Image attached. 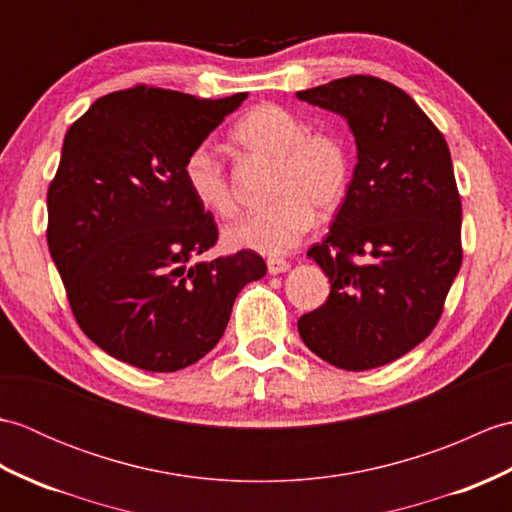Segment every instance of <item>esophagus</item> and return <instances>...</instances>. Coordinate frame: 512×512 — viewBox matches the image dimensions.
Instances as JSON below:
<instances>
[{"label": "esophagus", "instance_id": "1", "mask_svg": "<svg viewBox=\"0 0 512 512\" xmlns=\"http://www.w3.org/2000/svg\"><path fill=\"white\" fill-rule=\"evenodd\" d=\"M290 268V262H286V259H268V273L270 275H279V273H286V270Z\"/></svg>", "mask_w": 512, "mask_h": 512}]
</instances>
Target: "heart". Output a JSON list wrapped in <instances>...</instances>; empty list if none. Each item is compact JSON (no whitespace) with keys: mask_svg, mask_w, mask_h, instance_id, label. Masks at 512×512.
<instances>
[{"mask_svg":"<svg viewBox=\"0 0 512 512\" xmlns=\"http://www.w3.org/2000/svg\"><path fill=\"white\" fill-rule=\"evenodd\" d=\"M231 143L253 160L273 162L268 198L273 204L226 231L231 248L284 255L314 224V211L334 213L352 187V151L332 129H310L295 112L275 103L248 110L231 129ZM189 193L217 217L237 213V195L222 160L211 147H193L182 165Z\"/></svg>","mask_w":512,"mask_h":512,"instance_id":"obj_1","label":"heart"}]
</instances>
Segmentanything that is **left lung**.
Listing matches in <instances>:
<instances>
[{"mask_svg": "<svg viewBox=\"0 0 512 512\" xmlns=\"http://www.w3.org/2000/svg\"><path fill=\"white\" fill-rule=\"evenodd\" d=\"M297 96L345 116L358 147L350 193L308 250L330 297L303 314L299 334L323 361L363 372L427 339L462 266L449 145L407 92L378 76H343Z\"/></svg>", "mask_w": 512, "mask_h": 512, "instance_id": "1", "label": "left lung"}]
</instances>
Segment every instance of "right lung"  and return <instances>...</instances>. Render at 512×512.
<instances>
[{"label": "right lung", "mask_w": 512, "mask_h": 512, "mask_svg": "<svg viewBox=\"0 0 512 512\" xmlns=\"http://www.w3.org/2000/svg\"><path fill=\"white\" fill-rule=\"evenodd\" d=\"M244 99L134 85L101 96L65 134L48 248L79 328L118 361L147 372L200 361L239 290L266 275L255 250L189 264L220 233L187 189L184 158Z\"/></svg>", "instance_id": "add662e5"}]
</instances>
